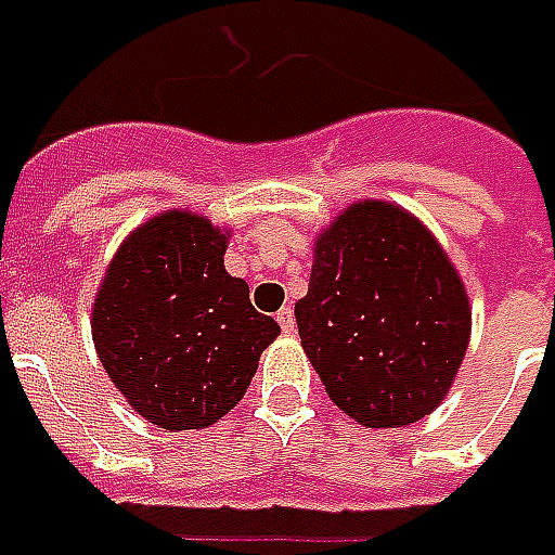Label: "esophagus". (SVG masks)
<instances>
[{"mask_svg":"<svg viewBox=\"0 0 555 555\" xmlns=\"http://www.w3.org/2000/svg\"><path fill=\"white\" fill-rule=\"evenodd\" d=\"M276 320H279V326H282V332H285V335H294V323H297V320H294V309H291V306H285V309L279 311Z\"/></svg>","mask_w":555,"mask_h":555,"instance_id":"34e87169","label":"esophagus"}]
</instances>
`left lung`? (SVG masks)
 <instances>
[{
  "label": "left lung",
  "instance_id": "left-lung-1",
  "mask_svg": "<svg viewBox=\"0 0 555 555\" xmlns=\"http://www.w3.org/2000/svg\"><path fill=\"white\" fill-rule=\"evenodd\" d=\"M294 314L332 403L367 429L435 412L470 340L467 291L444 246L382 199L352 203L320 232Z\"/></svg>",
  "mask_w": 555,
  "mask_h": 555
}]
</instances>
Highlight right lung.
I'll list each match as a JSON object with an SVG mask.
<instances>
[{
	"label": "right lung",
	"instance_id": "obj_1",
	"mask_svg": "<svg viewBox=\"0 0 555 555\" xmlns=\"http://www.w3.org/2000/svg\"><path fill=\"white\" fill-rule=\"evenodd\" d=\"M229 232L191 211L138 225L111 258L90 332L126 403L158 429L217 424L256 376L279 323L225 273Z\"/></svg>",
	"mask_w": 555,
	"mask_h": 555
}]
</instances>
